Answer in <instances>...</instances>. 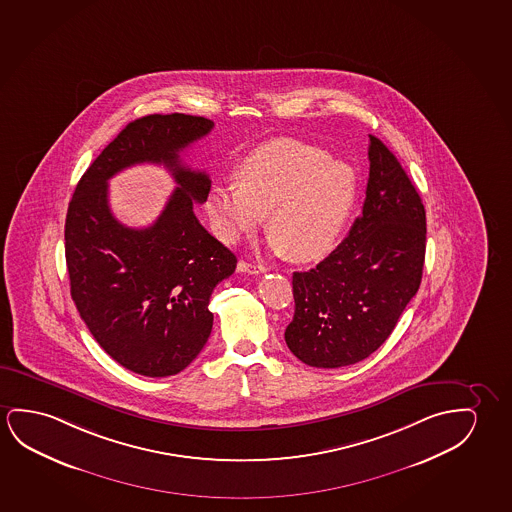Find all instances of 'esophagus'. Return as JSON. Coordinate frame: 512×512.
I'll return each mask as SVG.
<instances>
[{
    "label": "esophagus",
    "mask_w": 512,
    "mask_h": 512,
    "mask_svg": "<svg viewBox=\"0 0 512 512\" xmlns=\"http://www.w3.org/2000/svg\"><path fill=\"white\" fill-rule=\"evenodd\" d=\"M238 272H245V274H261V272H265V267H261V265H252V263H247V261L240 260L238 261Z\"/></svg>",
    "instance_id": "obj_1"
}]
</instances>
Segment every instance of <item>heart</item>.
<instances>
[{
	"mask_svg": "<svg viewBox=\"0 0 512 512\" xmlns=\"http://www.w3.org/2000/svg\"><path fill=\"white\" fill-rule=\"evenodd\" d=\"M238 184H215L206 212L228 244L260 228L267 214L270 249L297 261L320 260L343 229L355 196V171L327 150L277 139L237 169Z\"/></svg>",
	"mask_w": 512,
	"mask_h": 512,
	"instance_id": "b5f03b06",
	"label": "heart"
}]
</instances>
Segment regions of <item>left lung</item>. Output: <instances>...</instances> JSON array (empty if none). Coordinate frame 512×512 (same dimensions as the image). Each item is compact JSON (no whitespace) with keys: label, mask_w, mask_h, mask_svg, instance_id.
Listing matches in <instances>:
<instances>
[{"label":"left lung","mask_w":512,"mask_h":512,"mask_svg":"<svg viewBox=\"0 0 512 512\" xmlns=\"http://www.w3.org/2000/svg\"><path fill=\"white\" fill-rule=\"evenodd\" d=\"M362 214L336 251L293 274L295 314L284 339L307 366H350L392 334L419 291L426 210L396 155L369 136Z\"/></svg>","instance_id":"obj_1"}]
</instances>
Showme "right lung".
I'll return each instance as SVG.
<instances>
[{
  "mask_svg": "<svg viewBox=\"0 0 512 512\" xmlns=\"http://www.w3.org/2000/svg\"><path fill=\"white\" fill-rule=\"evenodd\" d=\"M212 129L214 122L203 116L138 118L86 169L70 199V295L102 350L132 373L162 378L184 371L212 332V291L237 268V256L194 214V203L206 201L210 178L180 159ZM143 161L166 165L179 187L152 227L129 229L108 208L106 182Z\"/></svg>",
  "mask_w": 512,
  "mask_h": 512,
  "instance_id": "add662e5",
  "label": "right lung"
}]
</instances>
